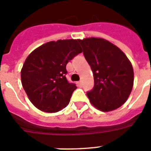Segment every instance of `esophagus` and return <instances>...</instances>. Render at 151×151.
<instances>
[{
  "mask_svg": "<svg viewBox=\"0 0 151 151\" xmlns=\"http://www.w3.org/2000/svg\"><path fill=\"white\" fill-rule=\"evenodd\" d=\"M78 86H80V87L82 86V81H78Z\"/></svg>",
  "mask_w": 151,
  "mask_h": 151,
  "instance_id": "esophagus-1",
  "label": "esophagus"
}]
</instances>
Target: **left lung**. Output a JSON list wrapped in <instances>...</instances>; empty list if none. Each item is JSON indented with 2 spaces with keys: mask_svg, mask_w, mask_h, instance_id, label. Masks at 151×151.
<instances>
[{
  "mask_svg": "<svg viewBox=\"0 0 151 151\" xmlns=\"http://www.w3.org/2000/svg\"><path fill=\"white\" fill-rule=\"evenodd\" d=\"M94 76V87L87 92L98 110L108 112L124 104L134 81L132 63L119 48L105 39L78 40Z\"/></svg>",
  "mask_w": 151,
  "mask_h": 151,
  "instance_id": "1",
  "label": "left lung"
}]
</instances>
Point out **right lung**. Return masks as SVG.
<instances>
[{
	"mask_svg": "<svg viewBox=\"0 0 151 151\" xmlns=\"http://www.w3.org/2000/svg\"><path fill=\"white\" fill-rule=\"evenodd\" d=\"M81 52L78 40L69 39L44 44L28 55L21 80L27 96L37 109L55 113L68 105L77 86L66 79V66Z\"/></svg>",
	"mask_w": 151,
	"mask_h": 151,
	"instance_id": "add662e5",
	"label": "right lung"
}]
</instances>
